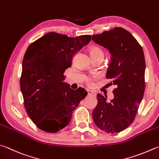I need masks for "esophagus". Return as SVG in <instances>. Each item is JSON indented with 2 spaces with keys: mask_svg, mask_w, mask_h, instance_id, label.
<instances>
[{
  "mask_svg": "<svg viewBox=\"0 0 159 159\" xmlns=\"http://www.w3.org/2000/svg\"><path fill=\"white\" fill-rule=\"evenodd\" d=\"M87 92H88V95H94L95 94L94 92L91 91V90H88Z\"/></svg>",
  "mask_w": 159,
  "mask_h": 159,
  "instance_id": "34e87169",
  "label": "esophagus"
}]
</instances>
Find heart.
<instances>
[{
	"label": "heart",
	"mask_w": 159,
	"mask_h": 159,
	"mask_svg": "<svg viewBox=\"0 0 159 159\" xmlns=\"http://www.w3.org/2000/svg\"><path fill=\"white\" fill-rule=\"evenodd\" d=\"M89 53H90L91 56H102L103 57V56H104L103 51L100 48L97 47H92L89 48ZM85 80H86V83H87L88 86L93 85L92 78H87Z\"/></svg>",
	"instance_id": "heart-1"
}]
</instances>
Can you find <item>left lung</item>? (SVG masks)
Returning a JSON list of instances; mask_svg holds the SVG:
<instances>
[{"instance_id":"1","label":"left lung","mask_w":159,"mask_h":159,"mask_svg":"<svg viewBox=\"0 0 159 159\" xmlns=\"http://www.w3.org/2000/svg\"><path fill=\"white\" fill-rule=\"evenodd\" d=\"M92 39L111 54L106 78L116 86L113 99L98 94L92 112L98 127L108 134L123 131L134 122L145 92V60L143 48L132 34L122 28L95 34Z\"/></svg>"}]
</instances>
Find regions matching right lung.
<instances>
[{"label":"right lung","instance_id":"1","mask_svg":"<svg viewBox=\"0 0 159 159\" xmlns=\"http://www.w3.org/2000/svg\"><path fill=\"white\" fill-rule=\"evenodd\" d=\"M90 40L88 34L69 37L51 32L25 51L20 87L28 116L42 131L56 133L65 128L88 94L85 89H72L63 80L74 55Z\"/></svg>","mask_w":159,"mask_h":159}]
</instances>
